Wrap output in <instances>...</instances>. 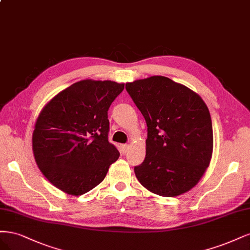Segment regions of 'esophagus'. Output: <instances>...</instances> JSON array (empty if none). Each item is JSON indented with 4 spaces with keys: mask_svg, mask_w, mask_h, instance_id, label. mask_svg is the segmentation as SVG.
Here are the masks:
<instances>
[{
    "mask_svg": "<svg viewBox=\"0 0 250 250\" xmlns=\"http://www.w3.org/2000/svg\"><path fill=\"white\" fill-rule=\"evenodd\" d=\"M127 150H128V146H127V144H123V146H122V151L124 152V154H126Z\"/></svg>",
    "mask_w": 250,
    "mask_h": 250,
    "instance_id": "1",
    "label": "esophagus"
}]
</instances>
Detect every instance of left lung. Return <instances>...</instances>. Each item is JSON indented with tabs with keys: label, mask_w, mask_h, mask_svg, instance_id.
<instances>
[{
	"label": "left lung",
	"mask_w": 250,
	"mask_h": 250,
	"mask_svg": "<svg viewBox=\"0 0 250 250\" xmlns=\"http://www.w3.org/2000/svg\"><path fill=\"white\" fill-rule=\"evenodd\" d=\"M125 89L147 125L146 155L134 168L143 187L173 197L199 182L213 152L207 104L188 87L162 76L136 80Z\"/></svg>",
	"instance_id": "left-lung-1"
}]
</instances>
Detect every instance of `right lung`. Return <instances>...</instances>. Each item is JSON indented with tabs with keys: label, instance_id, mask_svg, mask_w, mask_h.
<instances>
[{
	"label": "right lung",
	"instance_id": "add662e5",
	"mask_svg": "<svg viewBox=\"0 0 250 250\" xmlns=\"http://www.w3.org/2000/svg\"><path fill=\"white\" fill-rule=\"evenodd\" d=\"M125 84L83 80L47 103L36 120L32 147L55 187L82 195L98 186L119 157L108 140V110Z\"/></svg>",
	"mask_w": 250,
	"mask_h": 250
}]
</instances>
